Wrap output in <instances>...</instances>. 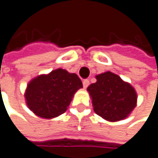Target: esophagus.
<instances>
[{
  "label": "esophagus",
  "mask_w": 158,
  "mask_h": 158,
  "mask_svg": "<svg viewBox=\"0 0 158 158\" xmlns=\"http://www.w3.org/2000/svg\"><path fill=\"white\" fill-rule=\"evenodd\" d=\"M89 84H90V81H89L88 79H84L83 81V88H87V87L89 86Z\"/></svg>",
  "instance_id": "1"
}]
</instances>
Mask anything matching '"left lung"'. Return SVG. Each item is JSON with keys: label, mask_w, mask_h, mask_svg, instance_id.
I'll list each match as a JSON object with an SVG mask.
<instances>
[{"label": "left lung", "mask_w": 158, "mask_h": 158, "mask_svg": "<svg viewBox=\"0 0 158 158\" xmlns=\"http://www.w3.org/2000/svg\"><path fill=\"white\" fill-rule=\"evenodd\" d=\"M96 78L97 82L87 88L95 113L111 122L127 117L136 106L135 90L111 72L100 74Z\"/></svg>", "instance_id": "8db88e82"}]
</instances>
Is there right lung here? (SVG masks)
<instances>
[{
    "mask_svg": "<svg viewBox=\"0 0 158 158\" xmlns=\"http://www.w3.org/2000/svg\"><path fill=\"white\" fill-rule=\"evenodd\" d=\"M81 88L83 83L78 75L59 68L32 80L25 97L35 114L48 119L65 113L73 95Z\"/></svg>",
    "mask_w": 158,
    "mask_h": 158,
    "instance_id": "obj_1",
    "label": "right lung"
}]
</instances>
